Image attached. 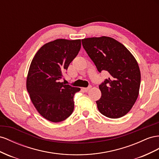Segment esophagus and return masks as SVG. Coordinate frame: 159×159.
I'll return each mask as SVG.
<instances>
[{
  "instance_id": "34e87169",
  "label": "esophagus",
  "mask_w": 159,
  "mask_h": 159,
  "mask_svg": "<svg viewBox=\"0 0 159 159\" xmlns=\"http://www.w3.org/2000/svg\"><path fill=\"white\" fill-rule=\"evenodd\" d=\"M91 88H92L91 86H89V87H88L87 88H83V90H84V92H88L89 90L90 89H91Z\"/></svg>"
}]
</instances>
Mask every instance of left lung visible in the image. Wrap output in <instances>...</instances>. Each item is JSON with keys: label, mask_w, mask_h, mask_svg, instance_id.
Instances as JSON below:
<instances>
[{"label": "left lung", "mask_w": 159, "mask_h": 159, "mask_svg": "<svg viewBox=\"0 0 159 159\" xmlns=\"http://www.w3.org/2000/svg\"><path fill=\"white\" fill-rule=\"evenodd\" d=\"M83 48L98 72L107 71L109 78L99 85V112L118 119L130 111L138 98L140 71L137 61L123 44L108 37L82 39Z\"/></svg>", "instance_id": "left-lung-1"}]
</instances>
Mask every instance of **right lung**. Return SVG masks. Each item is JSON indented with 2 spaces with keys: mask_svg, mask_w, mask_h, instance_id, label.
<instances>
[{
  "mask_svg": "<svg viewBox=\"0 0 159 159\" xmlns=\"http://www.w3.org/2000/svg\"><path fill=\"white\" fill-rule=\"evenodd\" d=\"M80 47V39H57L40 47L32 60L26 89L36 109L49 121L65 120L73 112L74 95L80 89L59 80Z\"/></svg>",
  "mask_w": 159,
  "mask_h": 159,
  "instance_id": "obj_1",
  "label": "right lung"
}]
</instances>
